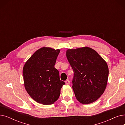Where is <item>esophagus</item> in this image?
<instances>
[{"label":"esophagus","instance_id":"1","mask_svg":"<svg viewBox=\"0 0 125 125\" xmlns=\"http://www.w3.org/2000/svg\"><path fill=\"white\" fill-rule=\"evenodd\" d=\"M65 83L66 85H69L70 84V81L68 80H67L66 81H65Z\"/></svg>","mask_w":125,"mask_h":125}]
</instances>
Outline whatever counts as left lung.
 Here are the masks:
<instances>
[{"label":"left lung","mask_w":125,"mask_h":125,"mask_svg":"<svg viewBox=\"0 0 125 125\" xmlns=\"http://www.w3.org/2000/svg\"><path fill=\"white\" fill-rule=\"evenodd\" d=\"M66 57L74 72L73 89L76 98L83 104L94 102L106 87L109 74L107 63L88 47L68 50Z\"/></svg>","instance_id":"left-lung-1"}]
</instances>
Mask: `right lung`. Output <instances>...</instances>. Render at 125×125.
I'll return each instance as SVG.
<instances>
[{"mask_svg":"<svg viewBox=\"0 0 125 125\" xmlns=\"http://www.w3.org/2000/svg\"><path fill=\"white\" fill-rule=\"evenodd\" d=\"M59 52V50L41 48L31 57L23 67L25 89L38 103L52 104L60 95L65 82L60 79L59 72L54 67Z\"/></svg>","mask_w":125,"mask_h":125,"instance_id":"add662e5","label":"right lung"}]
</instances>
